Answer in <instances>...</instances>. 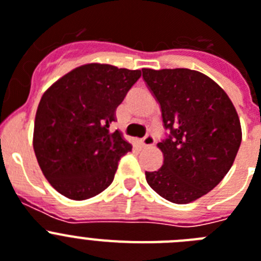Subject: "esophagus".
<instances>
[{
	"mask_svg": "<svg viewBox=\"0 0 261 261\" xmlns=\"http://www.w3.org/2000/svg\"><path fill=\"white\" fill-rule=\"evenodd\" d=\"M140 143H142V146L143 147H151L155 144V138H153L152 134H147L146 137L140 140Z\"/></svg>",
	"mask_w": 261,
	"mask_h": 261,
	"instance_id": "obj_1",
	"label": "esophagus"
}]
</instances>
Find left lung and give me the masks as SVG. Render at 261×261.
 Masks as SVG:
<instances>
[{
	"label": "left lung",
	"mask_w": 261,
	"mask_h": 261,
	"mask_svg": "<svg viewBox=\"0 0 261 261\" xmlns=\"http://www.w3.org/2000/svg\"><path fill=\"white\" fill-rule=\"evenodd\" d=\"M160 103L169 137L158 143L162 168L146 172L159 196L184 205L214 189L230 171L242 142L238 113L226 92L193 69H142Z\"/></svg>",
	"instance_id": "8db88e82"
}]
</instances>
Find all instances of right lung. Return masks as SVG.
<instances>
[{
	"instance_id": "1",
	"label": "right lung",
	"mask_w": 261,
	"mask_h": 261,
	"mask_svg": "<svg viewBox=\"0 0 261 261\" xmlns=\"http://www.w3.org/2000/svg\"><path fill=\"white\" fill-rule=\"evenodd\" d=\"M142 72L90 63L60 77L43 93L33 146L44 177L74 201L94 197L114 180L131 144L109 130L115 110Z\"/></svg>"
}]
</instances>
